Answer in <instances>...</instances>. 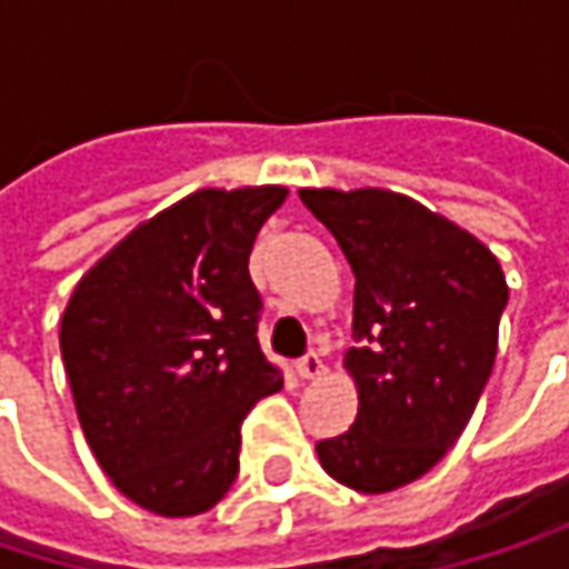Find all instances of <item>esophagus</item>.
Wrapping results in <instances>:
<instances>
[{
  "mask_svg": "<svg viewBox=\"0 0 569 569\" xmlns=\"http://www.w3.org/2000/svg\"><path fill=\"white\" fill-rule=\"evenodd\" d=\"M322 369H326V366H322V359H319L316 352H306V356L296 362V376H299V379H319Z\"/></svg>",
  "mask_w": 569,
  "mask_h": 569,
  "instance_id": "esophagus-1",
  "label": "esophagus"
}]
</instances>
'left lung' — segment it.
<instances>
[{
	"instance_id": "8db88e82",
	"label": "left lung",
	"mask_w": 569,
	"mask_h": 569,
	"mask_svg": "<svg viewBox=\"0 0 569 569\" xmlns=\"http://www.w3.org/2000/svg\"><path fill=\"white\" fill-rule=\"evenodd\" d=\"M356 277L346 369L349 431L316 445L329 478L362 495L418 481L465 431L485 392L508 283L458 223L392 190H299Z\"/></svg>"
}]
</instances>
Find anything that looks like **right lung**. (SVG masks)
Masks as SVG:
<instances>
[{"label": "right lung", "mask_w": 569, "mask_h": 569, "mask_svg": "<svg viewBox=\"0 0 569 569\" xmlns=\"http://www.w3.org/2000/svg\"><path fill=\"white\" fill-rule=\"evenodd\" d=\"M286 187L197 190L74 286L61 359L81 431L144 511L193 517L237 481L240 425L283 386L257 339L250 250Z\"/></svg>", "instance_id": "add662e5"}]
</instances>
